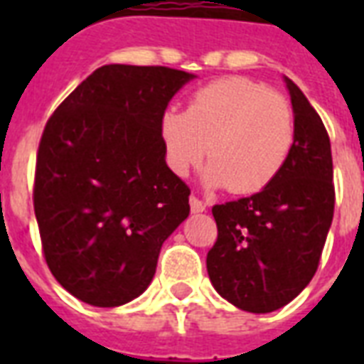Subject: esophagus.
Wrapping results in <instances>:
<instances>
[{
    "instance_id": "1",
    "label": "esophagus",
    "mask_w": 364,
    "mask_h": 364,
    "mask_svg": "<svg viewBox=\"0 0 364 364\" xmlns=\"http://www.w3.org/2000/svg\"><path fill=\"white\" fill-rule=\"evenodd\" d=\"M188 202H191V211L193 213H200V211H205V202H202V200L198 198V196H191L188 198Z\"/></svg>"
}]
</instances>
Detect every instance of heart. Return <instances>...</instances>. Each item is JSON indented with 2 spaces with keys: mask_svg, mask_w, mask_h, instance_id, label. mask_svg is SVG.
<instances>
[{
  "mask_svg": "<svg viewBox=\"0 0 364 364\" xmlns=\"http://www.w3.org/2000/svg\"><path fill=\"white\" fill-rule=\"evenodd\" d=\"M166 159L187 176L205 153L211 185L236 194L259 193L283 170L294 141L293 109L282 94L245 77H225L200 88L185 111L162 117Z\"/></svg>",
  "mask_w": 364,
  "mask_h": 364,
  "instance_id": "heart-1",
  "label": "heart"
}]
</instances>
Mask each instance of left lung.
Masks as SVG:
<instances>
[{
  "mask_svg": "<svg viewBox=\"0 0 364 364\" xmlns=\"http://www.w3.org/2000/svg\"><path fill=\"white\" fill-rule=\"evenodd\" d=\"M287 81L294 141L279 176L260 193L213 205L217 242L208 274L240 310L268 314L310 283L334 215L331 139L321 117Z\"/></svg>",
  "mask_w": 364,
  "mask_h": 364,
  "instance_id": "obj_1",
  "label": "left lung"
}]
</instances>
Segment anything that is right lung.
I'll use <instances>...</instances> for the list:
<instances>
[{"mask_svg":"<svg viewBox=\"0 0 364 364\" xmlns=\"http://www.w3.org/2000/svg\"><path fill=\"white\" fill-rule=\"evenodd\" d=\"M194 75L102 65L45 124L33 210L56 282L100 308L149 287L164 240L188 217L191 188L166 166L162 117Z\"/></svg>","mask_w":364,"mask_h":364,"instance_id":"obj_1","label":"right lung"}]
</instances>
